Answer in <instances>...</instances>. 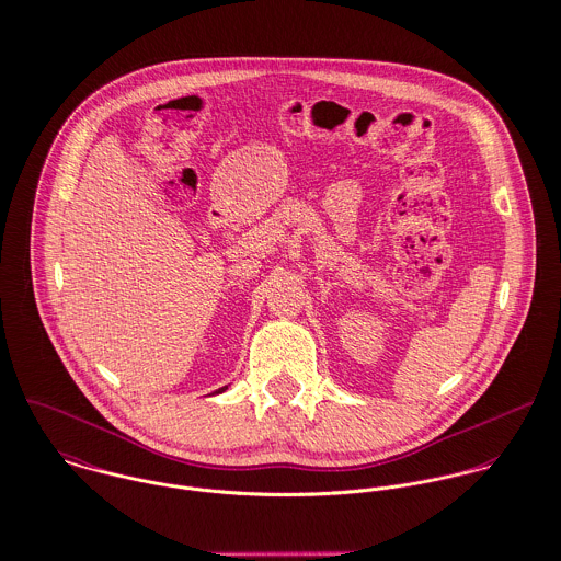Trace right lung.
Instances as JSON below:
<instances>
[{"mask_svg": "<svg viewBox=\"0 0 561 561\" xmlns=\"http://www.w3.org/2000/svg\"><path fill=\"white\" fill-rule=\"evenodd\" d=\"M224 389H228V387H221V389H217V391H215V393H221V391H224Z\"/></svg>", "mask_w": 561, "mask_h": 561, "instance_id": "obj_1", "label": "right lung"}]
</instances>
